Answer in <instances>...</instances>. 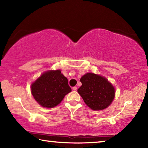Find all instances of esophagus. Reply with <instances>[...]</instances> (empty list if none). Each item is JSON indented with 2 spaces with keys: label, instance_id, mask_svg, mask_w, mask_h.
<instances>
[{
  "label": "esophagus",
  "instance_id": "34e87169",
  "mask_svg": "<svg viewBox=\"0 0 148 148\" xmlns=\"http://www.w3.org/2000/svg\"><path fill=\"white\" fill-rule=\"evenodd\" d=\"M72 90H74V91H76L77 87H72Z\"/></svg>",
  "mask_w": 148,
  "mask_h": 148
}]
</instances>
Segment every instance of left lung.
Segmentation results:
<instances>
[{
	"label": "left lung",
	"mask_w": 148,
	"mask_h": 148,
	"mask_svg": "<svg viewBox=\"0 0 148 148\" xmlns=\"http://www.w3.org/2000/svg\"><path fill=\"white\" fill-rule=\"evenodd\" d=\"M78 93L87 106L93 110H102L110 106L115 97V89L106 78L93 73H87L80 79Z\"/></svg>",
	"instance_id": "1"
}]
</instances>
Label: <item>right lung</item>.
Segmentation results:
<instances>
[{"instance_id": "obj_1", "label": "right lung", "mask_w": 148, "mask_h": 148, "mask_svg": "<svg viewBox=\"0 0 148 148\" xmlns=\"http://www.w3.org/2000/svg\"><path fill=\"white\" fill-rule=\"evenodd\" d=\"M34 99L42 106L53 108L60 104L72 90L68 79L60 70L44 72L31 85Z\"/></svg>"}]
</instances>
